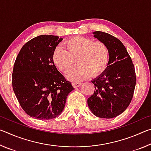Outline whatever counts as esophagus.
<instances>
[{
  "instance_id": "obj_1",
  "label": "esophagus",
  "mask_w": 151,
  "mask_h": 151,
  "mask_svg": "<svg viewBox=\"0 0 151 151\" xmlns=\"http://www.w3.org/2000/svg\"><path fill=\"white\" fill-rule=\"evenodd\" d=\"M72 85L74 88H77L81 85V83H78V82H72Z\"/></svg>"
}]
</instances>
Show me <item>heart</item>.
Listing matches in <instances>:
<instances>
[{"label":"heart","mask_w":151,"mask_h":151,"mask_svg":"<svg viewBox=\"0 0 151 151\" xmlns=\"http://www.w3.org/2000/svg\"><path fill=\"white\" fill-rule=\"evenodd\" d=\"M66 49L58 47L52 54L55 65L63 73H67L75 64L78 65L67 75L73 81H80L88 76L100 75L106 70L109 61V49L101 40L87 37H74L64 42Z\"/></svg>","instance_id":"heart-1"}]
</instances>
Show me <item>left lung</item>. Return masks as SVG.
I'll list each match as a JSON object with an SVG mask.
<instances>
[{"mask_svg": "<svg viewBox=\"0 0 151 151\" xmlns=\"http://www.w3.org/2000/svg\"><path fill=\"white\" fill-rule=\"evenodd\" d=\"M93 34L107 45L110 55L105 71L92 81L95 88L88 99V105L96 116L114 118L122 113L132 101L137 80L135 69L121 40L101 31Z\"/></svg>", "mask_w": 151, "mask_h": 151, "instance_id": "obj_1", "label": "left lung"}]
</instances>
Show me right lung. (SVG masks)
Returning <instances> with one entry per match:
<instances>
[{"instance_id": "right-lung-1", "label": "right lung", "mask_w": 151, "mask_h": 151, "mask_svg": "<svg viewBox=\"0 0 151 151\" xmlns=\"http://www.w3.org/2000/svg\"><path fill=\"white\" fill-rule=\"evenodd\" d=\"M62 40L53 35L35 37L23 45L14 64V93L23 111L37 119L59 116L74 89L53 62V52Z\"/></svg>"}]
</instances>
